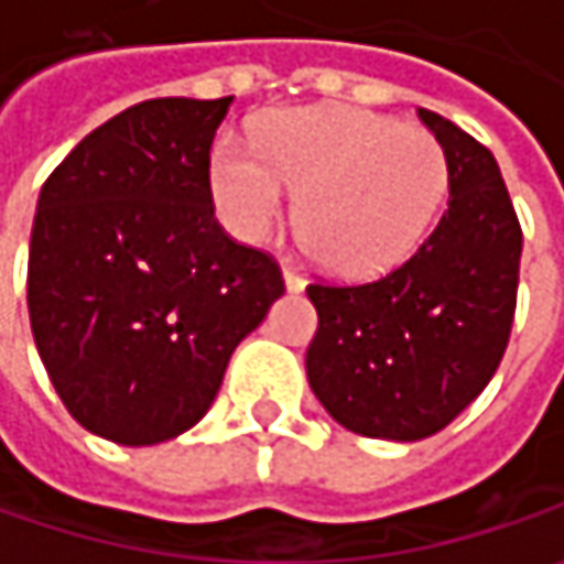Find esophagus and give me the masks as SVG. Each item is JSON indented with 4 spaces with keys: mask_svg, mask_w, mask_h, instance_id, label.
<instances>
[{
    "mask_svg": "<svg viewBox=\"0 0 564 564\" xmlns=\"http://www.w3.org/2000/svg\"><path fill=\"white\" fill-rule=\"evenodd\" d=\"M283 283H286L290 293H300V290L306 286V278H303L293 264H283Z\"/></svg>",
    "mask_w": 564,
    "mask_h": 564,
    "instance_id": "34e87169",
    "label": "esophagus"
}]
</instances>
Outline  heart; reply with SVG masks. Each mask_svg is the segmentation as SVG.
<instances>
[{"label":"heart","instance_id":"obj_1","mask_svg":"<svg viewBox=\"0 0 564 564\" xmlns=\"http://www.w3.org/2000/svg\"><path fill=\"white\" fill-rule=\"evenodd\" d=\"M213 196L241 238H261L300 189L296 219L313 258L341 278H375L426 238L448 189V161L426 129L351 106L281 109L254 148L223 134L213 148Z\"/></svg>","mask_w":564,"mask_h":564}]
</instances>
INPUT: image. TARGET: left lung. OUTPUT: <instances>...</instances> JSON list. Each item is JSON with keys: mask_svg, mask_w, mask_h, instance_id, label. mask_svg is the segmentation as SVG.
Segmentation results:
<instances>
[{"mask_svg": "<svg viewBox=\"0 0 564 564\" xmlns=\"http://www.w3.org/2000/svg\"><path fill=\"white\" fill-rule=\"evenodd\" d=\"M448 161V206L384 278L310 283L319 329L306 378L335 423L416 442L445 430L494 378L517 313L523 231L494 154L420 109Z\"/></svg>", "mask_w": 564, "mask_h": 564, "instance_id": "1", "label": "left lung"}]
</instances>
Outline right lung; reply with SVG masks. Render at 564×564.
Segmentation results:
<instances>
[{"mask_svg":"<svg viewBox=\"0 0 564 564\" xmlns=\"http://www.w3.org/2000/svg\"><path fill=\"white\" fill-rule=\"evenodd\" d=\"M226 99H148L44 180L28 248L37 355L83 430L158 445L213 406L231 351L283 293L278 261L216 223Z\"/></svg>","mask_w":564,"mask_h":564,"instance_id":"obj_1","label":"right lung"}]
</instances>
